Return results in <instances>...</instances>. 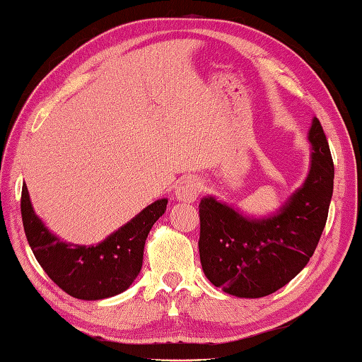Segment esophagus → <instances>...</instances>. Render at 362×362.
I'll return each mask as SVG.
<instances>
[{
  "instance_id": "esophagus-1",
  "label": "esophagus",
  "mask_w": 362,
  "mask_h": 362,
  "mask_svg": "<svg viewBox=\"0 0 362 362\" xmlns=\"http://www.w3.org/2000/svg\"><path fill=\"white\" fill-rule=\"evenodd\" d=\"M201 192V182L197 178L182 180L175 189V195L181 202H195Z\"/></svg>"
}]
</instances>
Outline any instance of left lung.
Listing matches in <instances>:
<instances>
[{
    "label": "left lung",
    "instance_id": "8db88e82",
    "mask_svg": "<svg viewBox=\"0 0 362 362\" xmlns=\"http://www.w3.org/2000/svg\"><path fill=\"white\" fill-rule=\"evenodd\" d=\"M312 165L303 187L276 215L249 219L214 197L199 202V259L207 279L226 293L262 298L301 272L327 223L334 167L318 118L308 132Z\"/></svg>",
    "mask_w": 362,
    "mask_h": 362
}]
</instances>
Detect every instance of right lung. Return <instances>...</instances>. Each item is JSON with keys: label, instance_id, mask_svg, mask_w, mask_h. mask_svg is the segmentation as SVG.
<instances>
[{"label": "right lung", "instance_id": "add662e5", "mask_svg": "<svg viewBox=\"0 0 362 362\" xmlns=\"http://www.w3.org/2000/svg\"><path fill=\"white\" fill-rule=\"evenodd\" d=\"M167 199H158L130 223L96 245H69L52 235L32 209L28 186L21 192L25 238L42 270L66 293L78 299H104L124 292L143 266L146 238L163 216Z\"/></svg>", "mask_w": 362, "mask_h": 362}]
</instances>
